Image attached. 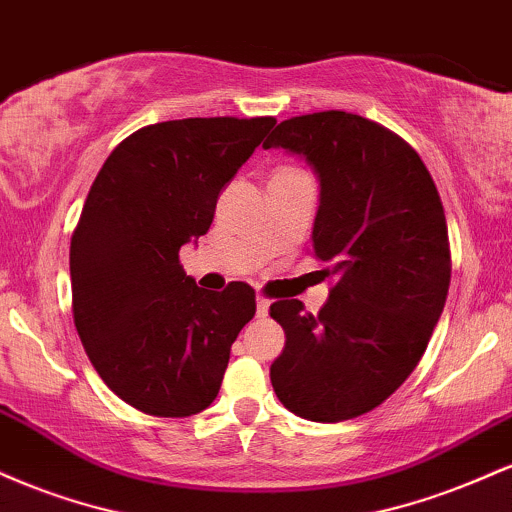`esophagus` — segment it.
Wrapping results in <instances>:
<instances>
[{"instance_id":"obj_1","label":"esophagus","mask_w":512,"mask_h":512,"mask_svg":"<svg viewBox=\"0 0 512 512\" xmlns=\"http://www.w3.org/2000/svg\"><path fill=\"white\" fill-rule=\"evenodd\" d=\"M267 313H269V301L260 293V296H257V315L264 317Z\"/></svg>"}]
</instances>
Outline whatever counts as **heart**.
I'll list each match as a JSON object with an SVG mask.
<instances>
[{
  "label": "heart",
  "instance_id": "b5f03b06",
  "mask_svg": "<svg viewBox=\"0 0 512 512\" xmlns=\"http://www.w3.org/2000/svg\"><path fill=\"white\" fill-rule=\"evenodd\" d=\"M286 170H296V168H281V170H276V173H286Z\"/></svg>",
  "mask_w": 512,
  "mask_h": 512
}]
</instances>
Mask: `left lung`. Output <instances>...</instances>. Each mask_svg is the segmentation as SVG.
Here are the masks:
<instances>
[{
	"label": "left lung",
	"mask_w": 512,
	"mask_h": 512,
	"mask_svg": "<svg viewBox=\"0 0 512 512\" xmlns=\"http://www.w3.org/2000/svg\"><path fill=\"white\" fill-rule=\"evenodd\" d=\"M262 146L289 149L315 168L313 255L334 279L317 315L296 298L269 308L286 334L272 387L301 419H356L419 366L443 313L452 272L443 202L421 156L368 117H289Z\"/></svg>",
	"instance_id": "obj_1"
}]
</instances>
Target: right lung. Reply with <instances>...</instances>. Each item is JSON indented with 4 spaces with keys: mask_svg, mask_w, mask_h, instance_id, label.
<instances>
[{
    "mask_svg": "<svg viewBox=\"0 0 512 512\" xmlns=\"http://www.w3.org/2000/svg\"><path fill=\"white\" fill-rule=\"evenodd\" d=\"M274 117H187L137 129L93 180L69 248L72 313L93 368L122 402L192 416L219 395L255 289L204 291L180 248L209 231L228 180Z\"/></svg>",
    "mask_w": 512,
    "mask_h": 512,
    "instance_id": "1",
    "label": "right lung"
}]
</instances>
